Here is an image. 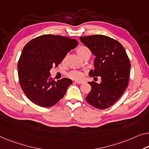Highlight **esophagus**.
Returning <instances> with one entry per match:
<instances>
[{
	"instance_id": "obj_1",
	"label": "esophagus",
	"mask_w": 149,
	"mask_h": 149,
	"mask_svg": "<svg viewBox=\"0 0 149 149\" xmlns=\"http://www.w3.org/2000/svg\"><path fill=\"white\" fill-rule=\"evenodd\" d=\"M75 83L77 84H83L84 82L81 81H75Z\"/></svg>"
}]
</instances>
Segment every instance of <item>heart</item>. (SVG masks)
Segmentation results:
<instances>
[{
    "instance_id": "1",
    "label": "heart",
    "mask_w": 149,
    "mask_h": 149,
    "mask_svg": "<svg viewBox=\"0 0 149 149\" xmlns=\"http://www.w3.org/2000/svg\"><path fill=\"white\" fill-rule=\"evenodd\" d=\"M76 52L81 58H84V57L87 56L88 55L90 54V51L88 47L85 46H79L76 49ZM67 59V57H65L63 59V63H65ZM68 77H70L75 80H81L83 79L84 77V73L80 72V71L77 70H72L68 73Z\"/></svg>"
}]
</instances>
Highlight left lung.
I'll list each match as a JSON object with an SVG mask.
<instances>
[{"mask_svg": "<svg viewBox=\"0 0 149 149\" xmlns=\"http://www.w3.org/2000/svg\"><path fill=\"white\" fill-rule=\"evenodd\" d=\"M79 39L96 56L95 69L90 72V75L94 79L101 77L100 84L88 82L92 88L86 100L97 109H106L116 102L127 88L129 58L124 47L111 37L95 35Z\"/></svg>", "mask_w": 149, "mask_h": 149, "instance_id": "left-lung-1", "label": "left lung"}]
</instances>
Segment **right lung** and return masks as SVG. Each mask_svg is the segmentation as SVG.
I'll list each match as a JSON object with an SVG mask.
<instances>
[{"mask_svg":"<svg viewBox=\"0 0 149 149\" xmlns=\"http://www.w3.org/2000/svg\"><path fill=\"white\" fill-rule=\"evenodd\" d=\"M77 45L72 37L43 35L24 47L18 63L19 84L25 96L41 107H51L63 98L72 81L52 78L49 70L57 67L70 50Z\"/></svg>","mask_w":149,"mask_h":149,"instance_id":"obj_1","label":"right lung"}]
</instances>
